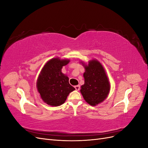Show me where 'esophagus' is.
I'll list each match as a JSON object with an SVG mask.
<instances>
[{
    "mask_svg": "<svg viewBox=\"0 0 148 148\" xmlns=\"http://www.w3.org/2000/svg\"><path fill=\"white\" fill-rule=\"evenodd\" d=\"M75 88L77 91H79L80 89V86H79V85H77V86H75Z\"/></svg>",
    "mask_w": 148,
    "mask_h": 148,
    "instance_id": "esophagus-1",
    "label": "esophagus"
}]
</instances>
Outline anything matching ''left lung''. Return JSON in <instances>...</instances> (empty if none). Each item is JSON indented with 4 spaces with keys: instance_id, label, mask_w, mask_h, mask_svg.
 Segmentation results:
<instances>
[{
    "instance_id": "1",
    "label": "left lung",
    "mask_w": 148,
    "mask_h": 148,
    "mask_svg": "<svg viewBox=\"0 0 148 148\" xmlns=\"http://www.w3.org/2000/svg\"><path fill=\"white\" fill-rule=\"evenodd\" d=\"M84 68V84L81 86L80 91L89 104L95 106L107 97L110 83L104 68L97 60L90 61Z\"/></svg>"
}]
</instances>
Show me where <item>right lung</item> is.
I'll list each match as a JSON object with an SVG mask.
<instances>
[{
  "instance_id": "right-lung-1",
  "label": "right lung",
  "mask_w": 148,
  "mask_h": 148,
  "mask_svg": "<svg viewBox=\"0 0 148 148\" xmlns=\"http://www.w3.org/2000/svg\"><path fill=\"white\" fill-rule=\"evenodd\" d=\"M69 62L53 58L47 62L41 71L37 88L41 99L48 105L59 106L64 104L69 93L75 89L69 84V77L61 71L62 66Z\"/></svg>"
}]
</instances>
